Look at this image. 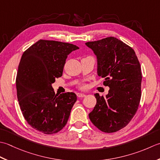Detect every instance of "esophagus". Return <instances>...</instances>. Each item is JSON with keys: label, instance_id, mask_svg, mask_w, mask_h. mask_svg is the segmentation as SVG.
Segmentation results:
<instances>
[{"label": "esophagus", "instance_id": "esophagus-1", "mask_svg": "<svg viewBox=\"0 0 160 160\" xmlns=\"http://www.w3.org/2000/svg\"><path fill=\"white\" fill-rule=\"evenodd\" d=\"M77 95L78 97H84L86 96V94H83V93L79 92V93H77Z\"/></svg>", "mask_w": 160, "mask_h": 160}]
</instances>
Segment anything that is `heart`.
Here are the masks:
<instances>
[{
	"label": "heart",
	"instance_id": "heart-1",
	"mask_svg": "<svg viewBox=\"0 0 160 160\" xmlns=\"http://www.w3.org/2000/svg\"><path fill=\"white\" fill-rule=\"evenodd\" d=\"M81 88H83V86H82V87H81Z\"/></svg>",
	"mask_w": 160,
	"mask_h": 160
}]
</instances>
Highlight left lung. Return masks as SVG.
Instances as JSON below:
<instances>
[{
	"label": "left lung",
	"instance_id": "1",
	"mask_svg": "<svg viewBox=\"0 0 160 160\" xmlns=\"http://www.w3.org/2000/svg\"><path fill=\"white\" fill-rule=\"evenodd\" d=\"M97 58V74L110 90L94 94L97 103L89 118L101 131L115 132L131 121L141 99L142 70L133 49L115 37L87 42Z\"/></svg>",
	"mask_w": 160,
	"mask_h": 160
}]
</instances>
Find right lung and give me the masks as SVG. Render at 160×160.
I'll use <instances>...</instances> for the list:
<instances>
[{"mask_svg": "<svg viewBox=\"0 0 160 160\" xmlns=\"http://www.w3.org/2000/svg\"><path fill=\"white\" fill-rule=\"evenodd\" d=\"M77 49L73 44L39 40L22 55L16 79L19 106L28 124L44 134L63 129L77 102L75 93L55 94L52 84L63 74L68 55Z\"/></svg>", "mask_w": 160, "mask_h": 160, "instance_id": "1", "label": "right lung"}]
</instances>
